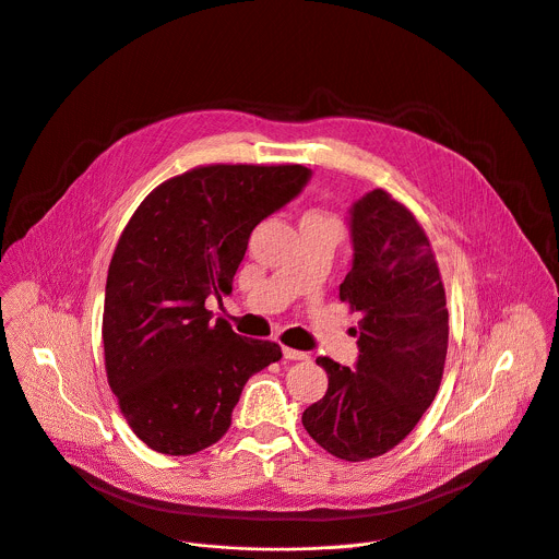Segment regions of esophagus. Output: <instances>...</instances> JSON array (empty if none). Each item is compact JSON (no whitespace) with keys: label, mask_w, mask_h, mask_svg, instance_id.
I'll use <instances>...</instances> for the list:
<instances>
[{"label":"esophagus","mask_w":559,"mask_h":559,"mask_svg":"<svg viewBox=\"0 0 559 559\" xmlns=\"http://www.w3.org/2000/svg\"><path fill=\"white\" fill-rule=\"evenodd\" d=\"M283 357L285 359H309V355L305 350H296L292 346H283Z\"/></svg>","instance_id":"esophagus-1"}]
</instances>
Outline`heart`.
Instances as JSON below:
<instances>
[{
    "mask_svg": "<svg viewBox=\"0 0 559 559\" xmlns=\"http://www.w3.org/2000/svg\"><path fill=\"white\" fill-rule=\"evenodd\" d=\"M305 219H316V222H331L326 215H322V213H318V211H311V213H307V215H305Z\"/></svg>",
    "mask_w": 559,
    "mask_h": 559,
    "instance_id": "heart-1",
    "label": "heart"
}]
</instances>
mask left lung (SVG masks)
Segmentation results:
<instances>
[{
	"instance_id": "1",
	"label": "left lung",
	"mask_w": 559,
	"mask_h": 559,
	"mask_svg": "<svg viewBox=\"0 0 559 559\" xmlns=\"http://www.w3.org/2000/svg\"><path fill=\"white\" fill-rule=\"evenodd\" d=\"M353 261L340 300L361 320L355 368L329 357L324 397L302 413L309 437L342 461L376 459L402 443L441 386L448 307L441 272L415 215L384 189L350 209Z\"/></svg>"
}]
</instances>
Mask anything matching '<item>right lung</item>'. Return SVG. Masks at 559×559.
<instances>
[{"label": "right lung", "mask_w": 559, "mask_h": 559, "mask_svg": "<svg viewBox=\"0 0 559 559\" xmlns=\"http://www.w3.org/2000/svg\"><path fill=\"white\" fill-rule=\"evenodd\" d=\"M300 164H209L153 189L114 250L103 311L105 370L133 435L189 456L230 428L246 382L283 357L211 320L209 296L233 292L252 230L294 200Z\"/></svg>", "instance_id": "obj_1"}]
</instances>
